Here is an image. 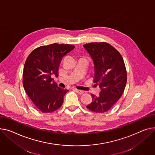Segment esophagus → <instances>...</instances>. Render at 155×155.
Returning <instances> with one entry per match:
<instances>
[{"label":"esophagus","mask_w":155,"mask_h":155,"mask_svg":"<svg viewBox=\"0 0 155 155\" xmlns=\"http://www.w3.org/2000/svg\"><path fill=\"white\" fill-rule=\"evenodd\" d=\"M74 90H75V91H76V92H77V93H78V94H83L84 93V91L80 90H78V89H77V88H75Z\"/></svg>","instance_id":"obj_1"}]
</instances>
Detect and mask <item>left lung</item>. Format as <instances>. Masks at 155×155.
<instances>
[{
	"instance_id": "obj_1",
	"label": "left lung",
	"mask_w": 155,
	"mask_h": 155,
	"mask_svg": "<svg viewBox=\"0 0 155 155\" xmlns=\"http://www.w3.org/2000/svg\"><path fill=\"white\" fill-rule=\"evenodd\" d=\"M94 61V83L101 89L98 97L91 95L92 102L87 108L95 113L108 111L124 91L127 74L121 55L106 42H92L83 45Z\"/></svg>"
}]
</instances>
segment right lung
Returning a JSON list of instances; mask_svg holds the SVG:
<instances>
[{
  "label": "right lung",
  "mask_w": 155,
  "mask_h": 155,
  "mask_svg": "<svg viewBox=\"0 0 155 155\" xmlns=\"http://www.w3.org/2000/svg\"><path fill=\"white\" fill-rule=\"evenodd\" d=\"M75 48L54 43L39 47L28 56L23 71V85L35 106L42 113L53 112L62 105L68 91L61 88L51 77L58 75L62 58Z\"/></svg>",
  "instance_id": "add662e5"
}]
</instances>
